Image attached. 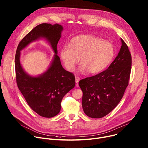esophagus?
<instances>
[{
  "mask_svg": "<svg viewBox=\"0 0 148 148\" xmlns=\"http://www.w3.org/2000/svg\"><path fill=\"white\" fill-rule=\"evenodd\" d=\"M75 82H76V84H75L76 86V87H78V86H79V78L77 77H76L75 78Z\"/></svg>",
  "mask_w": 148,
  "mask_h": 148,
  "instance_id": "esophagus-1",
  "label": "esophagus"
}]
</instances>
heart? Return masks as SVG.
Returning a JSON list of instances; mask_svg holds the SVG:
<instances>
[{"instance_id":"heart-1","label":"heart","mask_w":148,"mask_h":148,"mask_svg":"<svg viewBox=\"0 0 148 148\" xmlns=\"http://www.w3.org/2000/svg\"><path fill=\"white\" fill-rule=\"evenodd\" d=\"M114 56L115 48L111 42L90 34L73 38L69 46H64L60 51V58L69 72L74 71L80 58L78 72L81 73L95 74L103 71Z\"/></svg>"}]
</instances>
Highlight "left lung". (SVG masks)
I'll use <instances>...</instances> for the list:
<instances>
[{
    "mask_svg": "<svg viewBox=\"0 0 148 148\" xmlns=\"http://www.w3.org/2000/svg\"><path fill=\"white\" fill-rule=\"evenodd\" d=\"M106 71L79 82L83 92L82 108L92 118L107 115L122 99L128 85L132 67V56L125 42Z\"/></svg>",
    "mask_w": 148,
    "mask_h": 148,
    "instance_id": "left-lung-1",
    "label": "left lung"
}]
</instances>
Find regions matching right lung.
Returning a JSON list of instances; mask_svg holds the SVG:
<instances>
[{"label": "right lung", "instance_id": "1", "mask_svg": "<svg viewBox=\"0 0 148 148\" xmlns=\"http://www.w3.org/2000/svg\"><path fill=\"white\" fill-rule=\"evenodd\" d=\"M63 30L60 24H39L21 40L16 51L15 67L18 87L32 109L45 118L54 117L58 114L63 97L75 85L73 74L63 67L57 56V43ZM42 39L49 42L55 56L44 73L32 76L21 65V51L31 42Z\"/></svg>", "mask_w": 148, "mask_h": 148}]
</instances>
